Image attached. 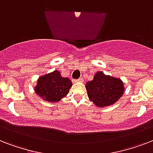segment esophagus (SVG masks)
<instances>
[{
  "label": "esophagus",
  "instance_id": "obj_1",
  "mask_svg": "<svg viewBox=\"0 0 153 153\" xmlns=\"http://www.w3.org/2000/svg\"><path fill=\"white\" fill-rule=\"evenodd\" d=\"M83 82V79H79L74 80V82Z\"/></svg>",
  "mask_w": 153,
  "mask_h": 153
}]
</instances>
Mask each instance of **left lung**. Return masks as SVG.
I'll use <instances>...</instances> for the list:
<instances>
[{
    "instance_id": "8db88e82",
    "label": "left lung",
    "mask_w": 153,
    "mask_h": 153,
    "mask_svg": "<svg viewBox=\"0 0 153 153\" xmlns=\"http://www.w3.org/2000/svg\"><path fill=\"white\" fill-rule=\"evenodd\" d=\"M89 99L98 107L114 105L123 95L125 87L119 78L106 75L102 71H97L93 80L86 83Z\"/></svg>"
}]
</instances>
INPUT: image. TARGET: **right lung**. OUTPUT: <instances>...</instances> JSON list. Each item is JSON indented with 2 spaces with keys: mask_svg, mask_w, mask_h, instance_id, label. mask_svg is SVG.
Wrapping results in <instances>:
<instances>
[{
  "mask_svg": "<svg viewBox=\"0 0 153 153\" xmlns=\"http://www.w3.org/2000/svg\"><path fill=\"white\" fill-rule=\"evenodd\" d=\"M72 82L68 78L61 76L59 71H54L39 77L34 91L43 100L49 102H59L69 93Z\"/></svg>",
  "mask_w": 153,
  "mask_h": 153,
  "instance_id": "add662e5",
  "label": "right lung"
}]
</instances>
